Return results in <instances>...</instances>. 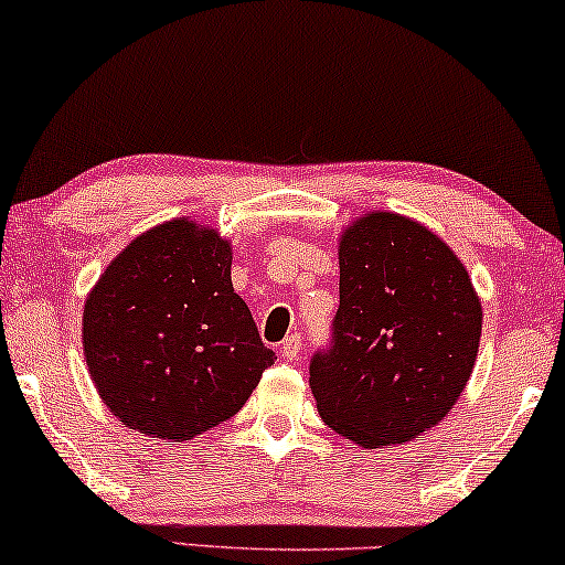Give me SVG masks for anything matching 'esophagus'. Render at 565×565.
Here are the masks:
<instances>
[{"label":"esophagus","mask_w":565,"mask_h":565,"mask_svg":"<svg viewBox=\"0 0 565 565\" xmlns=\"http://www.w3.org/2000/svg\"><path fill=\"white\" fill-rule=\"evenodd\" d=\"M298 352H300V337L298 334H290L288 339H285V342L280 344V358L285 360V362H292L298 358Z\"/></svg>","instance_id":"34e87169"}]
</instances>
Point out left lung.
Instances as JSON below:
<instances>
[{
	"label": "left lung",
	"mask_w": 565,
	"mask_h": 565,
	"mask_svg": "<svg viewBox=\"0 0 565 565\" xmlns=\"http://www.w3.org/2000/svg\"><path fill=\"white\" fill-rule=\"evenodd\" d=\"M483 311L450 246L406 215L373 211L339 238L331 347L311 360L321 419L360 447L412 443L473 373Z\"/></svg>",
	"instance_id": "8db88e82"
}]
</instances>
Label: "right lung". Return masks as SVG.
<instances>
[{"label": "right lung", "instance_id": "right-lung-1", "mask_svg": "<svg viewBox=\"0 0 565 565\" xmlns=\"http://www.w3.org/2000/svg\"><path fill=\"white\" fill-rule=\"evenodd\" d=\"M231 244L190 218L136 236L84 303L82 339L107 408L141 435L192 439L246 404L275 362L231 285Z\"/></svg>", "mask_w": 565, "mask_h": 565}]
</instances>
